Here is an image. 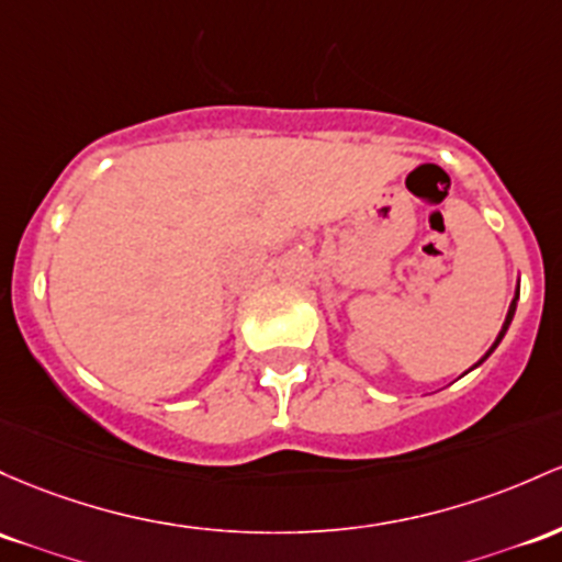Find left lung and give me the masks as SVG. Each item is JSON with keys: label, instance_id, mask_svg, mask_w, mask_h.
Segmentation results:
<instances>
[{"label": "left lung", "instance_id": "left-lung-1", "mask_svg": "<svg viewBox=\"0 0 562 562\" xmlns=\"http://www.w3.org/2000/svg\"><path fill=\"white\" fill-rule=\"evenodd\" d=\"M517 295H520V293H517ZM517 295H515V301H512V306H509V312H507V319H504V328H502V333H498V338H496V344H493V347H491V351H493V349H496V347H498V341H502V338H504V333H507V328H509V323H512V317H515V306H517ZM491 351H488V355H491ZM488 355H485V357H488ZM485 357H483V360H485ZM483 360H480V362H483Z\"/></svg>", "mask_w": 562, "mask_h": 562}]
</instances>
